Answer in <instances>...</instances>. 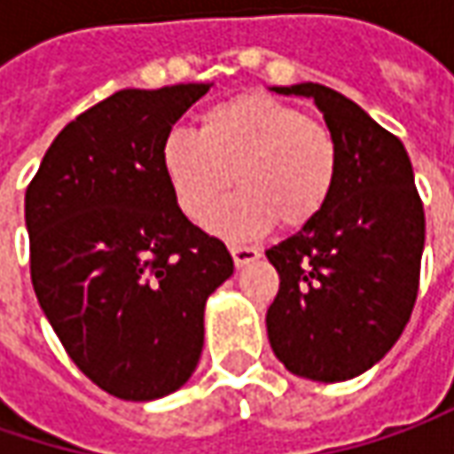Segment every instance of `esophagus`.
<instances>
[{"instance_id": "esophagus-1", "label": "esophagus", "mask_w": 454, "mask_h": 454, "mask_svg": "<svg viewBox=\"0 0 454 454\" xmlns=\"http://www.w3.org/2000/svg\"><path fill=\"white\" fill-rule=\"evenodd\" d=\"M231 256H233V262H236V266H247L251 264V262H256L259 256H262V251L256 247H231Z\"/></svg>"}]
</instances>
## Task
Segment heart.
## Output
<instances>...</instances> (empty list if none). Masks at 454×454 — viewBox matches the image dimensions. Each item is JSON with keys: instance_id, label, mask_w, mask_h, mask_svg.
Returning <instances> with one entry per match:
<instances>
[{"instance_id": "obj_1", "label": "heart", "mask_w": 454, "mask_h": 454, "mask_svg": "<svg viewBox=\"0 0 454 454\" xmlns=\"http://www.w3.org/2000/svg\"><path fill=\"white\" fill-rule=\"evenodd\" d=\"M162 169L180 210L203 223L233 183L241 190L221 207L213 231L247 239L282 221L307 226L327 206L338 180V142L325 121L297 106L247 93L198 116L192 131H172Z\"/></svg>"}]
</instances>
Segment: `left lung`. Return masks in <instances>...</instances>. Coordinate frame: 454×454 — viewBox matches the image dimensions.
Segmentation results:
<instances>
[{"mask_svg":"<svg viewBox=\"0 0 454 454\" xmlns=\"http://www.w3.org/2000/svg\"><path fill=\"white\" fill-rule=\"evenodd\" d=\"M309 96L338 142V180L323 213L266 251L279 292L266 309L274 356L294 376L348 381L399 340L419 292L424 206L399 137L320 83Z\"/></svg>","mask_w":454,"mask_h":454,"instance_id":"left-lung-1","label":"left lung"}]
</instances>
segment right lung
Segmentation results:
<instances>
[{
    "instance_id": "add662e5",
    "label": "right lung",
    "mask_w": 454,
    "mask_h": 454,
    "mask_svg": "<svg viewBox=\"0 0 454 454\" xmlns=\"http://www.w3.org/2000/svg\"><path fill=\"white\" fill-rule=\"evenodd\" d=\"M207 89L116 90L55 137L25 192L37 302L70 361L116 399L152 402L188 381L206 300L233 274L162 169L175 121Z\"/></svg>"
}]
</instances>
